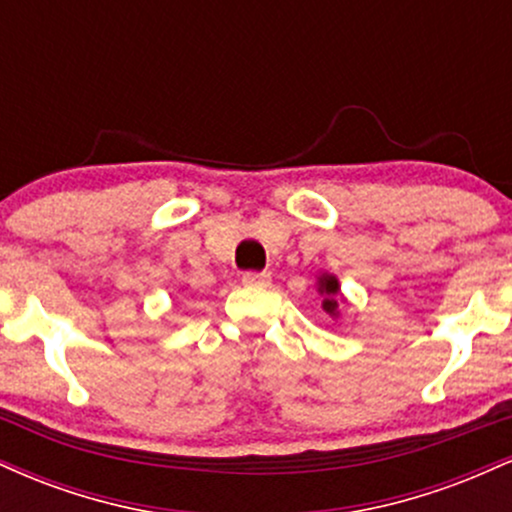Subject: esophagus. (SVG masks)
Wrapping results in <instances>:
<instances>
[{"instance_id":"obj_1","label":"esophagus","mask_w":512,"mask_h":512,"mask_svg":"<svg viewBox=\"0 0 512 512\" xmlns=\"http://www.w3.org/2000/svg\"><path fill=\"white\" fill-rule=\"evenodd\" d=\"M243 284L250 286V289H264V286L272 284V276L267 272H245Z\"/></svg>"}]
</instances>
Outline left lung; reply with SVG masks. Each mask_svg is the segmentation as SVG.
Masks as SVG:
<instances>
[{
	"instance_id": "8db88e82",
	"label": "left lung",
	"mask_w": 512,
	"mask_h": 512,
	"mask_svg": "<svg viewBox=\"0 0 512 512\" xmlns=\"http://www.w3.org/2000/svg\"><path fill=\"white\" fill-rule=\"evenodd\" d=\"M320 291L322 293H327V298L325 301H322V308L327 310V313H337V301H339V284H337V279H334V276H330V274H325L320 279Z\"/></svg>"
}]
</instances>
